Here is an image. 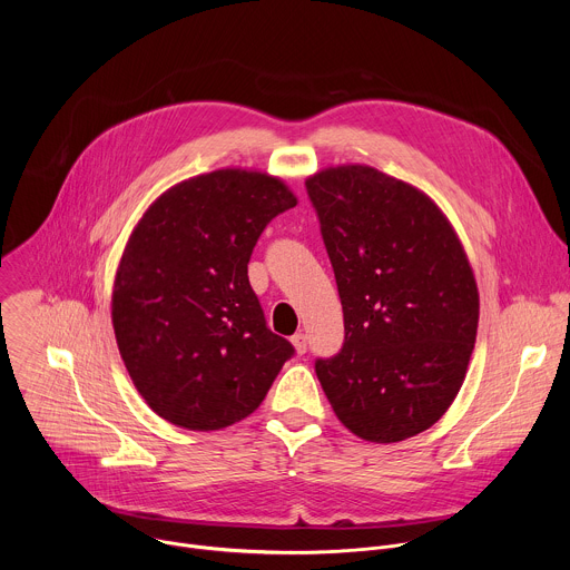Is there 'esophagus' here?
Wrapping results in <instances>:
<instances>
[{"label": "esophagus", "mask_w": 570, "mask_h": 570, "mask_svg": "<svg viewBox=\"0 0 570 570\" xmlns=\"http://www.w3.org/2000/svg\"><path fill=\"white\" fill-rule=\"evenodd\" d=\"M291 343H293V347H295L297 354H304V352H306V336H304V334H295V336L291 338Z\"/></svg>", "instance_id": "esophagus-1"}]
</instances>
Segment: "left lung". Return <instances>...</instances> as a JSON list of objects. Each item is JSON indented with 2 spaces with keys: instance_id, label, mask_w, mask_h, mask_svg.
Listing matches in <instances>:
<instances>
[{
  "instance_id": "1",
  "label": "left lung",
  "mask_w": 570,
  "mask_h": 570,
  "mask_svg": "<svg viewBox=\"0 0 570 570\" xmlns=\"http://www.w3.org/2000/svg\"><path fill=\"white\" fill-rule=\"evenodd\" d=\"M345 317L315 374L338 420L390 444L431 429L475 343L478 288L460 240L420 189L350 165L306 180Z\"/></svg>"
}]
</instances>
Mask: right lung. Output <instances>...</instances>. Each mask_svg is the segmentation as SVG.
<instances>
[{
    "instance_id": "right-lung-1",
    "label": "right lung",
    "mask_w": 570,
    "mask_h": 570,
    "mask_svg": "<svg viewBox=\"0 0 570 570\" xmlns=\"http://www.w3.org/2000/svg\"><path fill=\"white\" fill-rule=\"evenodd\" d=\"M297 200L257 171L220 169L161 194L124 250L112 327L150 409L218 431L259 409L295 347L273 334L248 279L266 225Z\"/></svg>"
}]
</instances>
